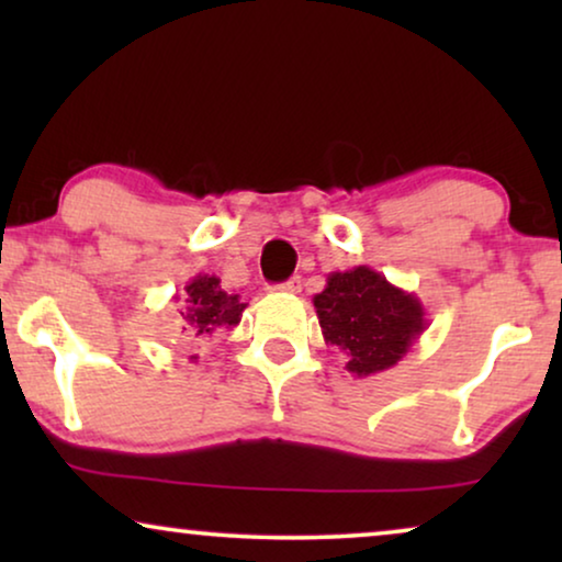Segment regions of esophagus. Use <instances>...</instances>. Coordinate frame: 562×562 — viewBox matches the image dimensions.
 Returning a JSON list of instances; mask_svg holds the SVG:
<instances>
[{
	"label": "esophagus",
	"instance_id": "1",
	"mask_svg": "<svg viewBox=\"0 0 562 562\" xmlns=\"http://www.w3.org/2000/svg\"><path fill=\"white\" fill-rule=\"evenodd\" d=\"M276 291H283V294H299L302 291V279L294 276V279H289L286 283H281V286H276Z\"/></svg>",
	"mask_w": 562,
	"mask_h": 562
}]
</instances>
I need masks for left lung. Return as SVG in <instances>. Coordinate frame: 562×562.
Segmentation results:
<instances>
[{
    "instance_id": "8db88e82",
    "label": "left lung",
    "mask_w": 562,
    "mask_h": 562,
    "mask_svg": "<svg viewBox=\"0 0 562 562\" xmlns=\"http://www.w3.org/2000/svg\"><path fill=\"white\" fill-rule=\"evenodd\" d=\"M312 302L322 337L345 352V368L358 379L394 368L427 329L417 294L368 266L329 273L327 286Z\"/></svg>"
}]
</instances>
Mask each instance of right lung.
Listing matches in <instances>:
<instances>
[{"instance_id": "1", "label": "right lung", "mask_w": 562, "mask_h": 562, "mask_svg": "<svg viewBox=\"0 0 562 562\" xmlns=\"http://www.w3.org/2000/svg\"><path fill=\"white\" fill-rule=\"evenodd\" d=\"M173 299L183 304V333H189L187 337H194L199 342L212 340L222 329H233L240 325L245 306H248L240 302L237 294H227L220 286L217 276L210 273H196L183 286V294H176ZM189 360L196 363V356H189Z\"/></svg>"}]
</instances>
